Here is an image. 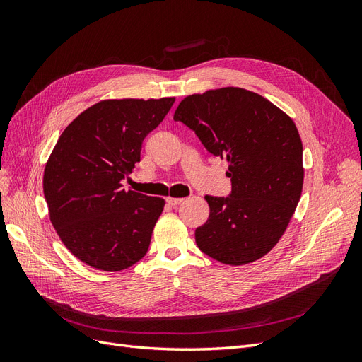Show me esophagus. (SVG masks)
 <instances>
[{
  "mask_svg": "<svg viewBox=\"0 0 362 362\" xmlns=\"http://www.w3.org/2000/svg\"><path fill=\"white\" fill-rule=\"evenodd\" d=\"M166 201H168V204H169V205H172V206H177V205H180L184 199H181V198H170V196H169V198H168Z\"/></svg>",
  "mask_w": 362,
  "mask_h": 362,
  "instance_id": "34e87169",
  "label": "esophagus"
}]
</instances>
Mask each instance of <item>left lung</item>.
I'll list each match as a JSON object with an SVG mask.
<instances>
[{
    "label": "left lung",
    "instance_id": "1",
    "mask_svg": "<svg viewBox=\"0 0 362 362\" xmlns=\"http://www.w3.org/2000/svg\"><path fill=\"white\" fill-rule=\"evenodd\" d=\"M173 120L192 128L204 146L226 158L233 190L205 196L208 221L196 228L198 247L229 266L254 262L275 247L303 187L302 140L293 119L264 96L222 87L185 96Z\"/></svg>",
    "mask_w": 362,
    "mask_h": 362
}]
</instances>
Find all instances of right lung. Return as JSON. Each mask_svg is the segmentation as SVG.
<instances>
[{
	"instance_id": "right-lung-1",
	"label": "right lung",
	"mask_w": 362,
	"mask_h": 362,
	"mask_svg": "<svg viewBox=\"0 0 362 362\" xmlns=\"http://www.w3.org/2000/svg\"><path fill=\"white\" fill-rule=\"evenodd\" d=\"M175 98L104 100L64 128L43 172L52 226L74 257L120 272L146 255L164 199L122 187Z\"/></svg>"
}]
</instances>
